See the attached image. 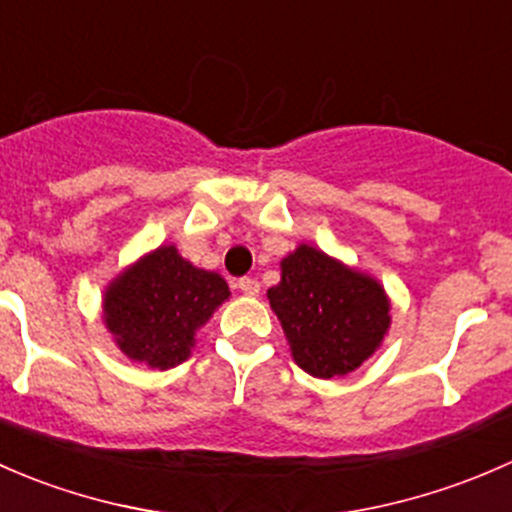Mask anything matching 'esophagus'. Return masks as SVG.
I'll return each instance as SVG.
<instances>
[{
	"label": "esophagus",
	"instance_id": "34e87169",
	"mask_svg": "<svg viewBox=\"0 0 512 512\" xmlns=\"http://www.w3.org/2000/svg\"><path fill=\"white\" fill-rule=\"evenodd\" d=\"M236 286H239V291L246 295H258V291H261V283H258L256 278H241Z\"/></svg>",
	"mask_w": 512,
	"mask_h": 512
}]
</instances>
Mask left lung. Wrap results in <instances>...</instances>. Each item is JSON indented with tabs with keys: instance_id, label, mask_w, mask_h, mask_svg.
I'll use <instances>...</instances> for the list:
<instances>
[{
	"instance_id": "8db88e82",
	"label": "left lung",
	"mask_w": 512,
	"mask_h": 512,
	"mask_svg": "<svg viewBox=\"0 0 512 512\" xmlns=\"http://www.w3.org/2000/svg\"><path fill=\"white\" fill-rule=\"evenodd\" d=\"M266 295L295 365L320 379L365 365L392 325V303L377 278L310 244L281 258V281Z\"/></svg>"
}]
</instances>
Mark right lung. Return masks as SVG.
Instances as JSON below:
<instances>
[{"instance_id":"obj_1","label":"right lung","mask_w":512,"mask_h":512,"mask_svg":"<svg viewBox=\"0 0 512 512\" xmlns=\"http://www.w3.org/2000/svg\"><path fill=\"white\" fill-rule=\"evenodd\" d=\"M229 286L162 244L125 266L103 291V323L128 360L172 370L192 355L197 333L229 300Z\"/></svg>"}]
</instances>
